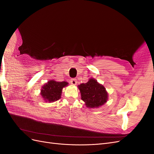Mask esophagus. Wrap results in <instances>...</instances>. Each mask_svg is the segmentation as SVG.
<instances>
[{
    "mask_svg": "<svg viewBox=\"0 0 154 154\" xmlns=\"http://www.w3.org/2000/svg\"><path fill=\"white\" fill-rule=\"evenodd\" d=\"M77 80L76 79H71V83L73 85H76L77 84Z\"/></svg>",
    "mask_w": 154,
    "mask_h": 154,
    "instance_id": "esophagus-1",
    "label": "esophagus"
}]
</instances>
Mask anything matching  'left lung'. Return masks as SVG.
Wrapping results in <instances>:
<instances>
[{"mask_svg":"<svg viewBox=\"0 0 154 154\" xmlns=\"http://www.w3.org/2000/svg\"><path fill=\"white\" fill-rule=\"evenodd\" d=\"M78 87L82 100L88 108H98L108 100V93L105 88L94 78H90L87 83H82Z\"/></svg>","mask_w":154,"mask_h":154,"instance_id":"left-lung-1","label":"left lung"}]
</instances>
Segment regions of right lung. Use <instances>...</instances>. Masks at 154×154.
<instances>
[{"label": "right lung", "instance_id": "right-lung-1", "mask_svg": "<svg viewBox=\"0 0 154 154\" xmlns=\"http://www.w3.org/2000/svg\"><path fill=\"white\" fill-rule=\"evenodd\" d=\"M67 82L49 80L42 86L40 94L46 102H54L61 98L63 88L68 85Z\"/></svg>", "mask_w": 154, "mask_h": 154}]
</instances>
